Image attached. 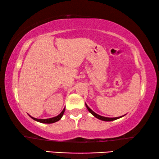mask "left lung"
Here are the masks:
<instances>
[{"label":"left lung","mask_w":159,"mask_h":159,"mask_svg":"<svg viewBox=\"0 0 159 159\" xmlns=\"http://www.w3.org/2000/svg\"><path fill=\"white\" fill-rule=\"evenodd\" d=\"M85 106L87 108H88V110L89 111V112L90 113V114H92L93 116H94L95 118L100 119V120H102V121H114V120H116V119H118L119 118H121V117H123L124 116H125V115H124V116H119V117H114V118H109V117H105V116H100V115L97 114L96 113H95L94 111L92 109H90V108H89V106L87 105L85 103Z\"/></svg>","instance_id":"left-lung-1"}]
</instances>
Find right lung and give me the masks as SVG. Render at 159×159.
Segmentation results:
<instances>
[{
  "label": "right lung",
  "mask_w": 159,
  "mask_h": 159,
  "mask_svg": "<svg viewBox=\"0 0 159 159\" xmlns=\"http://www.w3.org/2000/svg\"><path fill=\"white\" fill-rule=\"evenodd\" d=\"M65 111V108L63 109V111L61 112L60 114H58V116H56L55 117H53V118H50V119H36V118H34V117H32L29 115V116L31 117L32 119H34V121H38V122H40V123H44V124H52V123H54V122H56V121H59L61 119V117L63 116V115H64V113Z\"/></svg>",
  "instance_id": "1"
}]
</instances>
